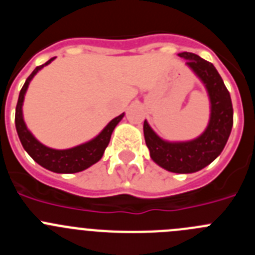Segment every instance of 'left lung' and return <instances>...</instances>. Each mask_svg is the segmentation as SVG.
Masks as SVG:
<instances>
[{
	"instance_id": "left-lung-1",
	"label": "left lung",
	"mask_w": 255,
	"mask_h": 255,
	"mask_svg": "<svg viewBox=\"0 0 255 255\" xmlns=\"http://www.w3.org/2000/svg\"><path fill=\"white\" fill-rule=\"evenodd\" d=\"M186 65L203 82L211 100V119L206 131L190 141L170 143L155 134L144 121V139L150 158L164 170L176 173H191L215 161L224 150L233 129L234 110L231 97L216 67L195 53L181 52Z\"/></svg>"
}]
</instances>
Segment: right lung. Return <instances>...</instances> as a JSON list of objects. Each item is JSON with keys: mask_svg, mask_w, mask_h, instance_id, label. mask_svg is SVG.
I'll use <instances>...</instances> for the list:
<instances>
[{"mask_svg": "<svg viewBox=\"0 0 255 255\" xmlns=\"http://www.w3.org/2000/svg\"><path fill=\"white\" fill-rule=\"evenodd\" d=\"M55 58V57H53ZM53 58L48 60L46 64L37 66L34 71L28 76L25 84L22 85L21 91L19 94V100L16 105V112H15V126H16V131L19 135V139L21 141L24 149L28 152L31 158L34 159L38 164L52 172L57 173H75L85 170V168L91 167L92 164L97 163L102 158L105 149L107 148L111 134L116 125L121 121L124 117V114L120 116L115 117L114 120L110 121L105 129L97 135L96 138L92 139L88 143L80 144L78 147L70 148V149H52V148L46 147L42 143L37 140L33 136L30 131L26 128L24 119H22V102H24V96L28 89V85L33 76L39 71L40 69L46 65H48Z\"/></svg>", "mask_w": 255, "mask_h": 255, "instance_id": "1", "label": "right lung"}]
</instances>
